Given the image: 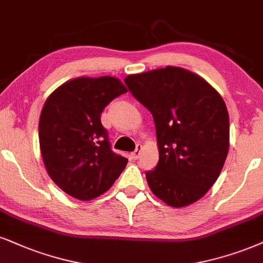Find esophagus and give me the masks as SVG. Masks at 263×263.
<instances>
[{"mask_svg":"<svg viewBox=\"0 0 263 263\" xmlns=\"http://www.w3.org/2000/svg\"><path fill=\"white\" fill-rule=\"evenodd\" d=\"M141 150H142L141 145H138L137 148H135V151H134V152H132V158H133V160H138V158L140 157Z\"/></svg>","mask_w":263,"mask_h":263,"instance_id":"obj_1","label":"esophagus"}]
</instances>
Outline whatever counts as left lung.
<instances>
[{
  "instance_id": "obj_1",
  "label": "left lung",
  "mask_w": 263,
  "mask_h": 263,
  "mask_svg": "<svg viewBox=\"0 0 263 263\" xmlns=\"http://www.w3.org/2000/svg\"><path fill=\"white\" fill-rule=\"evenodd\" d=\"M154 117L160 160L146 172L152 193L172 207L201 199L216 183L229 148V116L218 92L196 74L166 67L124 79Z\"/></svg>"
}]
</instances>
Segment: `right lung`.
Segmentation results:
<instances>
[{"instance_id":"right-lung-1","label":"right lung","mask_w":263,"mask_h":263,"mask_svg":"<svg viewBox=\"0 0 263 263\" xmlns=\"http://www.w3.org/2000/svg\"><path fill=\"white\" fill-rule=\"evenodd\" d=\"M126 92L113 77L77 78L48 96L39 122L42 160L48 176L68 195L87 201L102 195L128 158L112 151L101 113Z\"/></svg>"}]
</instances>
